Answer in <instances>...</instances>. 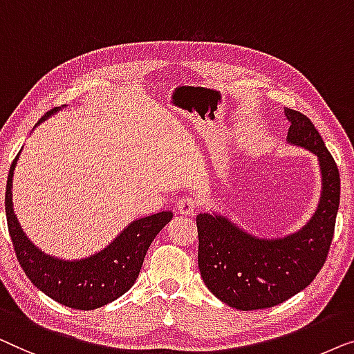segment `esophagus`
Listing matches in <instances>:
<instances>
[{"label":"esophagus","instance_id":"obj_1","mask_svg":"<svg viewBox=\"0 0 354 354\" xmlns=\"http://www.w3.org/2000/svg\"><path fill=\"white\" fill-rule=\"evenodd\" d=\"M176 208H178V212L181 213V215H192V213L198 208V203H197L196 198L187 196V197H183L181 201L178 202Z\"/></svg>","mask_w":354,"mask_h":354}]
</instances>
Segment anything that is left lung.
<instances>
[{"instance_id": "1", "label": "left lung", "mask_w": 354, "mask_h": 354, "mask_svg": "<svg viewBox=\"0 0 354 354\" xmlns=\"http://www.w3.org/2000/svg\"><path fill=\"white\" fill-rule=\"evenodd\" d=\"M287 144L315 153L321 196L313 216L295 232L258 237L226 215H197L198 270L218 300L241 311L265 310L297 295L324 266L340 203V175L321 134L303 113L283 109Z\"/></svg>"}]
</instances>
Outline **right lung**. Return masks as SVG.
I'll return each instance as SVG.
<instances>
[{"mask_svg": "<svg viewBox=\"0 0 354 354\" xmlns=\"http://www.w3.org/2000/svg\"><path fill=\"white\" fill-rule=\"evenodd\" d=\"M66 107L61 106L49 111L35 128ZM22 149L11 165L4 201L9 234L22 270L44 295L68 308L88 311L117 300L136 282L149 247L157 234L170 223L173 213L165 210L133 220L106 247L89 257L66 260L48 255L30 241L14 213V171Z\"/></svg>", "mask_w": 354, "mask_h": 354, "instance_id": "add662e5", "label": "right lung"}]
</instances>
